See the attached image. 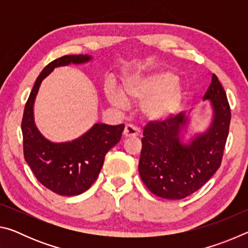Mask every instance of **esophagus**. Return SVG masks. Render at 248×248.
Masks as SVG:
<instances>
[{"mask_svg": "<svg viewBox=\"0 0 248 248\" xmlns=\"http://www.w3.org/2000/svg\"><path fill=\"white\" fill-rule=\"evenodd\" d=\"M139 134V130H138L134 125L132 124H125L124 130V136L125 138L130 137H137Z\"/></svg>", "mask_w": 248, "mask_h": 248, "instance_id": "1", "label": "esophagus"}]
</instances>
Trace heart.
I'll use <instances>...</instances> for the list:
<instances>
[{
	"instance_id": "heart-1",
	"label": "heart",
	"mask_w": 248,
	"mask_h": 248,
	"mask_svg": "<svg viewBox=\"0 0 248 248\" xmlns=\"http://www.w3.org/2000/svg\"><path fill=\"white\" fill-rule=\"evenodd\" d=\"M174 73L161 72L150 75H133L123 84V94L114 86L106 89V97L116 107L124 108L125 100L143 102V112L151 119H164L174 115L182 105L184 91Z\"/></svg>"
}]
</instances>
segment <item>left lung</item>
<instances>
[{
	"instance_id": "left-lung-1",
	"label": "left lung",
	"mask_w": 248,
	"mask_h": 248,
	"mask_svg": "<svg viewBox=\"0 0 248 248\" xmlns=\"http://www.w3.org/2000/svg\"><path fill=\"white\" fill-rule=\"evenodd\" d=\"M203 99H210L213 120L207 132L189 144L180 143L179 133L187 123L183 112L151 120L143 129L139 173L151 192L165 199H183L200 189L221 165L229 136L231 108L216 74Z\"/></svg>"
}]
</instances>
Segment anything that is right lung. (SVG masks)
Masks as SVG:
<instances>
[{"label":"right lung","instance_id":"right-lung-1","mask_svg":"<svg viewBox=\"0 0 248 248\" xmlns=\"http://www.w3.org/2000/svg\"><path fill=\"white\" fill-rule=\"evenodd\" d=\"M90 60V56L70 54L50 62L37 78L24 109L22 132L25 159L38 182L61 196H77L89 189L98 177L105 155L120 141L124 129V124H96L81 138L65 143H52L37 130L32 106L43 79L57 66Z\"/></svg>","mask_w":248,"mask_h":248}]
</instances>
